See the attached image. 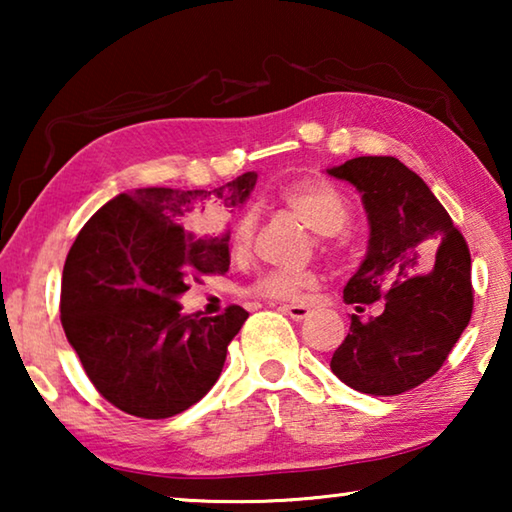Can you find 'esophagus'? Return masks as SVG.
<instances>
[{
	"instance_id": "esophagus-1",
	"label": "esophagus",
	"mask_w": 512,
	"mask_h": 512,
	"mask_svg": "<svg viewBox=\"0 0 512 512\" xmlns=\"http://www.w3.org/2000/svg\"><path fill=\"white\" fill-rule=\"evenodd\" d=\"M282 309L287 311V314H289L293 320H305V318L311 314V309L305 307V305H284Z\"/></svg>"
}]
</instances>
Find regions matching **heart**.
Returning a JSON list of instances; mask_svg holds the SVG:
<instances>
[{
    "instance_id": "obj_1",
    "label": "heart",
    "mask_w": 512,
    "mask_h": 512,
    "mask_svg": "<svg viewBox=\"0 0 512 512\" xmlns=\"http://www.w3.org/2000/svg\"><path fill=\"white\" fill-rule=\"evenodd\" d=\"M282 203L287 210L298 216L311 232L318 235V244L325 250L339 246V232L350 221V203L327 180H302L282 192ZM255 232V216L244 214L232 230V253L244 255ZM316 275L311 271L287 273L268 271L250 284V293L266 300H300L309 289L316 287Z\"/></svg>"
}]
</instances>
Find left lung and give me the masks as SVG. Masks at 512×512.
Masks as SVG:
<instances>
[{
  "label": "left lung",
  "mask_w": 512,
  "mask_h": 512,
  "mask_svg": "<svg viewBox=\"0 0 512 512\" xmlns=\"http://www.w3.org/2000/svg\"><path fill=\"white\" fill-rule=\"evenodd\" d=\"M359 189L368 214V253L343 289L361 311L329 368L359 393L388 397L436 375L470 323V250L427 183L391 155H363L327 169Z\"/></svg>",
  "instance_id": "left-lung-1"
}]
</instances>
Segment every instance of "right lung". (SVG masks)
<instances>
[{
    "instance_id": "obj_1",
    "label": "right lung",
    "mask_w": 512,
    "mask_h": 512,
    "mask_svg": "<svg viewBox=\"0 0 512 512\" xmlns=\"http://www.w3.org/2000/svg\"><path fill=\"white\" fill-rule=\"evenodd\" d=\"M248 171L212 192L144 187L119 194L69 248L60 320L94 388L124 413L162 420L187 411L216 384L248 311L183 314L176 300L198 275H223L230 235L196 232L205 216L232 214L255 187Z\"/></svg>"
}]
</instances>
